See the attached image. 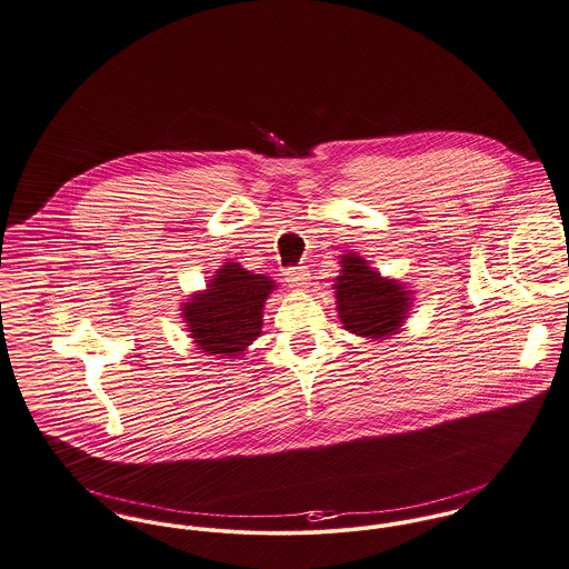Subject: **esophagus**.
<instances>
[{
	"mask_svg": "<svg viewBox=\"0 0 569 569\" xmlns=\"http://www.w3.org/2000/svg\"><path fill=\"white\" fill-rule=\"evenodd\" d=\"M284 278H287V282H289L291 289L303 291V289L308 287V271L302 269V267H289V269L284 271Z\"/></svg>",
	"mask_w": 569,
	"mask_h": 569,
	"instance_id": "obj_1",
	"label": "esophagus"
}]
</instances>
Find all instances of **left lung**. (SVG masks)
<instances>
[{
	"mask_svg": "<svg viewBox=\"0 0 569 569\" xmlns=\"http://www.w3.org/2000/svg\"><path fill=\"white\" fill-rule=\"evenodd\" d=\"M335 293L345 330L371 341H383L397 335L412 303V291L397 280L381 278L353 252L341 259V276L335 280Z\"/></svg>",
	"mask_w": 569,
	"mask_h": 569,
	"instance_id": "8db88e82",
	"label": "left lung"
}]
</instances>
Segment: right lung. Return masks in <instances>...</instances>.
Masks as SVG:
<instances>
[{"mask_svg": "<svg viewBox=\"0 0 569 569\" xmlns=\"http://www.w3.org/2000/svg\"><path fill=\"white\" fill-rule=\"evenodd\" d=\"M273 289V280L239 263L218 269L207 289L183 303L188 332L198 349L228 358L241 356L261 337L263 306Z\"/></svg>", "mask_w": 569, "mask_h": 569, "instance_id": "right-lung-1", "label": "right lung"}]
</instances>
